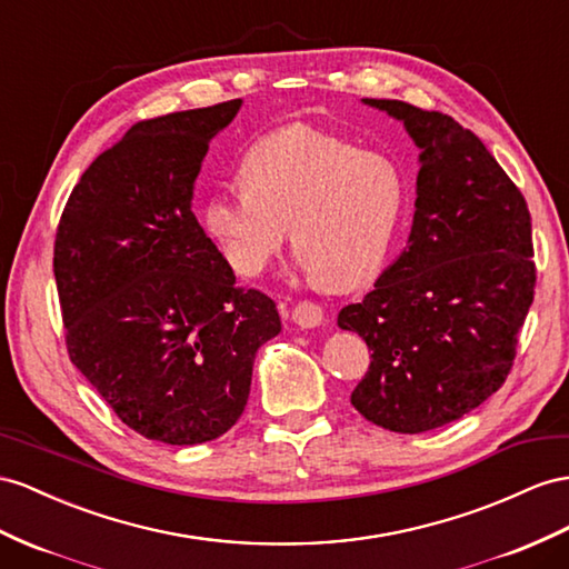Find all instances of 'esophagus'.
<instances>
[{
  "label": "esophagus",
  "mask_w": 569,
  "mask_h": 569,
  "mask_svg": "<svg viewBox=\"0 0 569 569\" xmlns=\"http://www.w3.org/2000/svg\"><path fill=\"white\" fill-rule=\"evenodd\" d=\"M290 319L302 329H315L325 322V310L319 308L317 302L300 300L298 305H293V310H290Z\"/></svg>",
  "instance_id": "obj_1"
}]
</instances>
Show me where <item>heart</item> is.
<instances>
[{"label": "heart", "mask_w": 569, "mask_h": 569, "mask_svg": "<svg viewBox=\"0 0 569 569\" xmlns=\"http://www.w3.org/2000/svg\"><path fill=\"white\" fill-rule=\"evenodd\" d=\"M242 187L207 201L203 221L240 276L264 273L288 238L300 267L331 290L382 273L406 207L401 168L380 151L290 124L242 158Z\"/></svg>", "instance_id": "heart-1"}]
</instances>
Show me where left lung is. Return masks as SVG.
Returning <instances> with one entry per match:
<instances>
[{"label": "left lung", "mask_w": 569, "mask_h": 569, "mask_svg": "<svg viewBox=\"0 0 569 569\" xmlns=\"http://www.w3.org/2000/svg\"><path fill=\"white\" fill-rule=\"evenodd\" d=\"M362 103L403 122L420 170L403 252L339 312L372 351L351 403L375 426L416 435L471 413L512 370L536 288L531 216L471 129L403 100Z\"/></svg>", "instance_id": "1"}]
</instances>
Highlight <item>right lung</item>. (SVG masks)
<instances>
[{
	"instance_id": "add662e5",
	"label": "right lung",
	"mask_w": 569,
	"mask_h": 569,
	"mask_svg": "<svg viewBox=\"0 0 569 569\" xmlns=\"http://www.w3.org/2000/svg\"><path fill=\"white\" fill-rule=\"evenodd\" d=\"M242 100L137 122L71 189L54 238L67 351L127 428L201 445L238 423L276 302L238 288L192 213L209 141Z\"/></svg>"
}]
</instances>
